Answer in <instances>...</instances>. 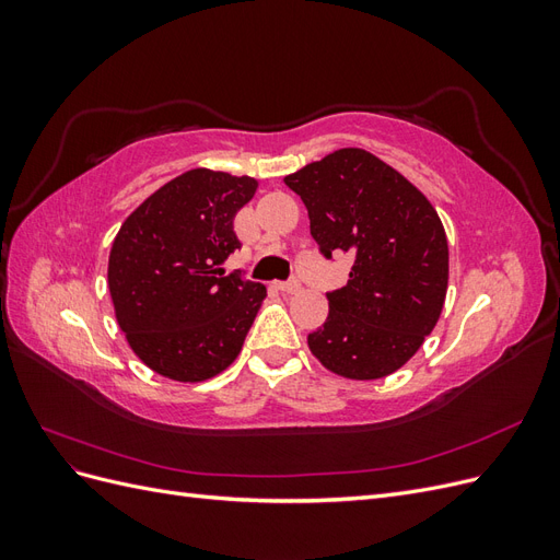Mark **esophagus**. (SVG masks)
<instances>
[{
  "instance_id": "obj_1",
  "label": "esophagus",
  "mask_w": 560,
  "mask_h": 560,
  "mask_svg": "<svg viewBox=\"0 0 560 560\" xmlns=\"http://www.w3.org/2000/svg\"><path fill=\"white\" fill-rule=\"evenodd\" d=\"M276 287H278V290H280L282 294H296V292H301V282H299V280H290V282H278Z\"/></svg>"
}]
</instances>
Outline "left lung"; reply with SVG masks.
<instances>
[{
	"mask_svg": "<svg viewBox=\"0 0 560 560\" xmlns=\"http://www.w3.org/2000/svg\"><path fill=\"white\" fill-rule=\"evenodd\" d=\"M319 252H350L346 287L308 334L319 364L350 381H376L409 362L442 315L448 243L432 202L364 149H338L287 175Z\"/></svg>",
	"mask_w": 560,
	"mask_h": 560,
	"instance_id": "8db88e82",
	"label": "left lung"
}]
</instances>
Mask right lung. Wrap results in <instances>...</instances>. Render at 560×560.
Masks as SVG:
<instances>
[{"label": "right lung", "instance_id": "right-lung-1", "mask_svg": "<svg viewBox=\"0 0 560 560\" xmlns=\"http://www.w3.org/2000/svg\"><path fill=\"white\" fill-rule=\"evenodd\" d=\"M257 186L247 175L196 167L163 184L118 229L107 268L114 315L156 374L200 383L243 350L266 287L224 276L222 264L241 247L233 217Z\"/></svg>", "mask_w": 560, "mask_h": 560}]
</instances>
